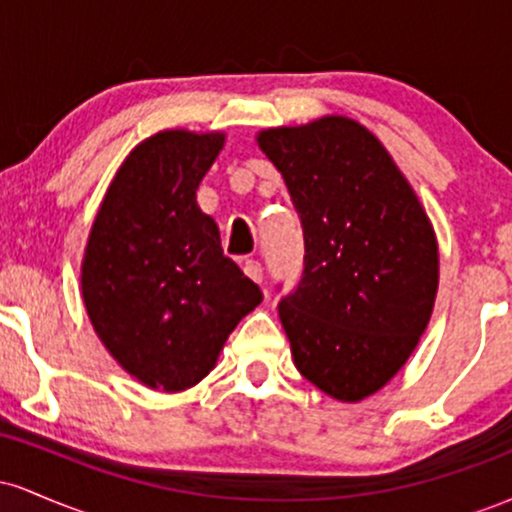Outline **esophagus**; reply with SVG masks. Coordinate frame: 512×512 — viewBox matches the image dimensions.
<instances>
[{
	"instance_id": "esophagus-1",
	"label": "esophagus",
	"mask_w": 512,
	"mask_h": 512,
	"mask_svg": "<svg viewBox=\"0 0 512 512\" xmlns=\"http://www.w3.org/2000/svg\"><path fill=\"white\" fill-rule=\"evenodd\" d=\"M243 272L250 276L252 281H257V284H262V264L257 260H245L243 262Z\"/></svg>"
}]
</instances>
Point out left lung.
<instances>
[{"label": "left lung", "mask_w": 512, "mask_h": 512, "mask_svg": "<svg viewBox=\"0 0 512 512\" xmlns=\"http://www.w3.org/2000/svg\"><path fill=\"white\" fill-rule=\"evenodd\" d=\"M257 146L303 226V276L279 303L293 363L325 395L361 402L395 378L431 320L436 233L402 170L356 120L262 129Z\"/></svg>", "instance_id": "1"}]
</instances>
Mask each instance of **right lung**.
Wrapping results in <instances>:
<instances>
[{
    "label": "right lung",
    "instance_id": "add662e5",
    "mask_svg": "<svg viewBox=\"0 0 512 512\" xmlns=\"http://www.w3.org/2000/svg\"><path fill=\"white\" fill-rule=\"evenodd\" d=\"M223 132L166 129L129 151L81 262V296L110 356L151 390L180 392L216 366L228 334L262 303L223 255L197 187Z\"/></svg>",
    "mask_w": 512,
    "mask_h": 512
}]
</instances>
